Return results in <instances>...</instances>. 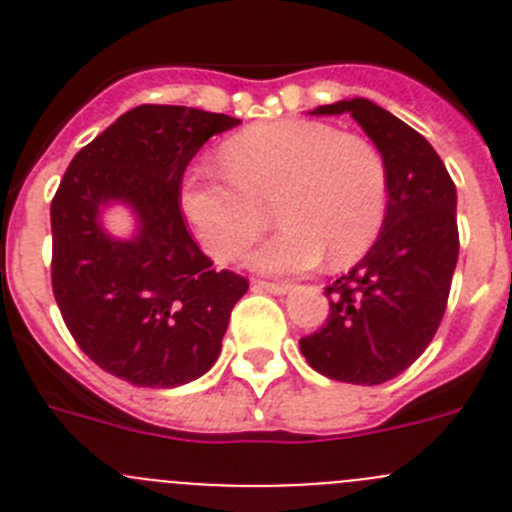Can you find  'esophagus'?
<instances>
[{
    "instance_id": "esophagus-1",
    "label": "esophagus",
    "mask_w": 512,
    "mask_h": 512,
    "mask_svg": "<svg viewBox=\"0 0 512 512\" xmlns=\"http://www.w3.org/2000/svg\"><path fill=\"white\" fill-rule=\"evenodd\" d=\"M253 289H261V292H271V295H287V292H292V284H284V282H253Z\"/></svg>"
}]
</instances>
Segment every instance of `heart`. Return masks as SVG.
Instances as JSON below:
<instances>
[{
	"instance_id": "obj_1",
	"label": "heart",
	"mask_w": 512,
	"mask_h": 512,
	"mask_svg": "<svg viewBox=\"0 0 512 512\" xmlns=\"http://www.w3.org/2000/svg\"><path fill=\"white\" fill-rule=\"evenodd\" d=\"M228 176L194 171L182 184V212L215 261H235L269 225L282 230L251 253L266 274H292L359 261L387 215L390 174L361 135L315 120H271L223 146Z\"/></svg>"
}]
</instances>
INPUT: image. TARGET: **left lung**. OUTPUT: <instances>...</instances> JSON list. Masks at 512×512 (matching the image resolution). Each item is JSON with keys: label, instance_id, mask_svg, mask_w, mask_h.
<instances>
[{"label": "left lung", "instance_id": "8db88e82", "mask_svg": "<svg viewBox=\"0 0 512 512\" xmlns=\"http://www.w3.org/2000/svg\"><path fill=\"white\" fill-rule=\"evenodd\" d=\"M312 115L359 122L384 156L390 197L379 238L325 287L330 315L300 338V351L336 382H390L428 348L446 312L459 259L456 187L431 143L372 99H341Z\"/></svg>", "mask_w": 512, "mask_h": 512}]
</instances>
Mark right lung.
I'll list each match as a JSON object with an SVG mask.
<instances>
[{
    "label": "right lung",
    "instance_id": "1",
    "mask_svg": "<svg viewBox=\"0 0 512 512\" xmlns=\"http://www.w3.org/2000/svg\"><path fill=\"white\" fill-rule=\"evenodd\" d=\"M241 120L179 104H140L81 148L51 202L53 295L79 348L135 387L171 390L220 356L248 282L217 271L184 225L179 194L194 153ZM128 206L136 233L103 230Z\"/></svg>",
    "mask_w": 512,
    "mask_h": 512
}]
</instances>
